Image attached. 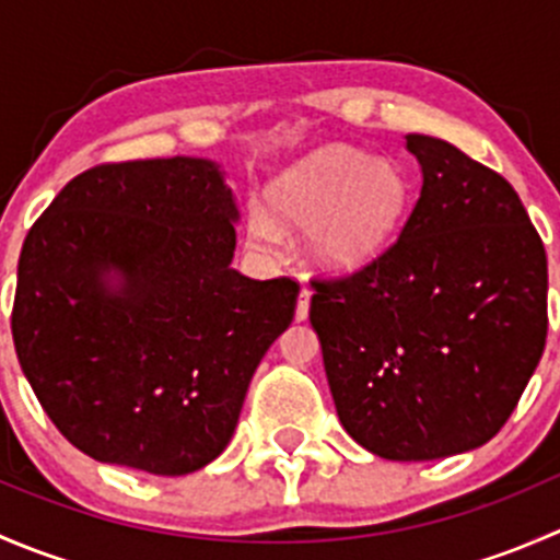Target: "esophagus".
Instances as JSON below:
<instances>
[{"instance_id":"34e87169","label":"esophagus","mask_w":560,"mask_h":560,"mask_svg":"<svg viewBox=\"0 0 560 560\" xmlns=\"http://www.w3.org/2000/svg\"><path fill=\"white\" fill-rule=\"evenodd\" d=\"M308 306H312V292L301 290V298H298V308H295V319L303 322L308 316Z\"/></svg>"}]
</instances>
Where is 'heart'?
<instances>
[{"mask_svg":"<svg viewBox=\"0 0 560 560\" xmlns=\"http://www.w3.org/2000/svg\"><path fill=\"white\" fill-rule=\"evenodd\" d=\"M268 200L281 228L308 233L306 252L316 268L358 273L393 244L409 206V180L395 162L330 145L276 175ZM275 223L254 211L252 244L273 252L281 241Z\"/></svg>","mask_w":560,"mask_h":560,"instance_id":"1","label":"heart"}]
</instances>
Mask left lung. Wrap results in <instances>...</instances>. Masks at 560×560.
Masks as SVG:
<instances>
[{
  "instance_id": "1",
  "label": "left lung",
  "mask_w": 560,
  "mask_h": 560,
  "mask_svg": "<svg viewBox=\"0 0 560 560\" xmlns=\"http://www.w3.org/2000/svg\"><path fill=\"white\" fill-rule=\"evenodd\" d=\"M422 173L398 241L314 281L312 327L343 431L385 460L482 447L547 338V254L506 178L447 140L406 135Z\"/></svg>"
}]
</instances>
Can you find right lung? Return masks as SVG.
<instances>
[{
	"instance_id": "1",
	"label": "right lung",
	"mask_w": 560,
	"mask_h": 560,
	"mask_svg": "<svg viewBox=\"0 0 560 560\" xmlns=\"http://www.w3.org/2000/svg\"><path fill=\"white\" fill-rule=\"evenodd\" d=\"M238 222L222 165L173 156L81 173L30 230L15 354L81 453L156 477L224 453L301 292L233 268Z\"/></svg>"
}]
</instances>
